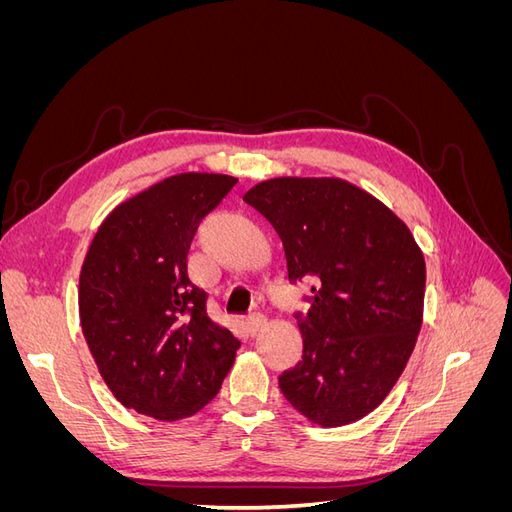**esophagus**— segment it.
I'll return each mask as SVG.
<instances>
[{
  "mask_svg": "<svg viewBox=\"0 0 512 512\" xmlns=\"http://www.w3.org/2000/svg\"><path fill=\"white\" fill-rule=\"evenodd\" d=\"M265 327H267V316L265 314H252L250 318H247V329H250L252 335L260 333Z\"/></svg>",
  "mask_w": 512,
  "mask_h": 512,
  "instance_id": "1",
  "label": "esophagus"
}]
</instances>
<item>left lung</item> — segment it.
Returning <instances> with one entry per match:
<instances>
[{
    "instance_id": "8db88e82",
    "label": "left lung",
    "mask_w": 512,
    "mask_h": 512,
    "mask_svg": "<svg viewBox=\"0 0 512 512\" xmlns=\"http://www.w3.org/2000/svg\"><path fill=\"white\" fill-rule=\"evenodd\" d=\"M280 235L292 284L309 280L294 318L303 356L280 389L309 421L339 427L382 404L423 322L425 258L408 226L342 179L280 177L243 196Z\"/></svg>"
}]
</instances>
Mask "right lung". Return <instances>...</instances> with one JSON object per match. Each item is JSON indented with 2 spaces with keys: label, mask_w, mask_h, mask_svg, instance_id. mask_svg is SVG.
Here are the masks:
<instances>
[{
  "label": "right lung",
  "mask_w": 512,
  "mask_h": 512,
  "mask_svg": "<svg viewBox=\"0 0 512 512\" xmlns=\"http://www.w3.org/2000/svg\"><path fill=\"white\" fill-rule=\"evenodd\" d=\"M237 183L183 173L121 203L89 245L79 282L81 327L104 382L126 408L179 421L218 395L239 339L207 314L188 277L200 220Z\"/></svg>",
  "instance_id": "obj_1"
}]
</instances>
